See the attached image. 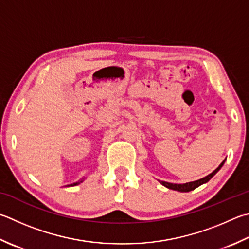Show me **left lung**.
<instances>
[{
    "mask_svg": "<svg viewBox=\"0 0 249 249\" xmlns=\"http://www.w3.org/2000/svg\"><path fill=\"white\" fill-rule=\"evenodd\" d=\"M223 163H225V160H223V162H222L220 165H219V166H218L215 170H213V172L212 174H209L208 176L204 177V178H202V179L196 180V181L187 182V183H183V184L169 183V182H165V181H160V183H162L164 187H166V188H168V189H172V190H175V191H179V192H189V191H192V190L196 189L197 187L201 186V184L209 181V180L212 179V177L213 176V175H215V174L218 172V170L222 167Z\"/></svg>",
    "mask_w": 249,
    "mask_h": 249,
    "instance_id": "left-lung-1",
    "label": "left lung"
}]
</instances>
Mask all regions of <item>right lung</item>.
Returning a JSON list of instances; mask_svg holds the SVG:
<instances>
[{
    "mask_svg": "<svg viewBox=\"0 0 249 249\" xmlns=\"http://www.w3.org/2000/svg\"><path fill=\"white\" fill-rule=\"evenodd\" d=\"M76 184H79V182H75V183H73V184H70V186H76Z\"/></svg>",
    "mask_w": 249,
    "mask_h": 249,
    "instance_id": "add662e5",
    "label": "right lung"
}]
</instances>
